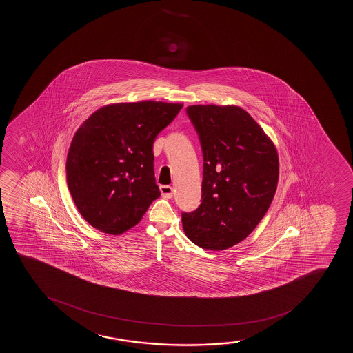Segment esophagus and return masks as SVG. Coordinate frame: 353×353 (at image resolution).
<instances>
[{
    "mask_svg": "<svg viewBox=\"0 0 353 353\" xmlns=\"http://www.w3.org/2000/svg\"><path fill=\"white\" fill-rule=\"evenodd\" d=\"M160 191H161V194L163 198L170 199L173 196V188L170 186L162 185V186H160Z\"/></svg>",
    "mask_w": 353,
    "mask_h": 353,
    "instance_id": "1",
    "label": "esophagus"
}]
</instances>
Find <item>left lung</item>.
Instances as JSON below:
<instances>
[{
	"instance_id": "left-lung-1",
	"label": "left lung",
	"mask_w": 353,
	"mask_h": 353,
	"mask_svg": "<svg viewBox=\"0 0 353 353\" xmlns=\"http://www.w3.org/2000/svg\"><path fill=\"white\" fill-rule=\"evenodd\" d=\"M187 114L203 154V203L183 213L187 238L199 248L221 251L251 234L276 193V145L239 105H193Z\"/></svg>"
}]
</instances>
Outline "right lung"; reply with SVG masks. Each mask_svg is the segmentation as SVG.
Segmentation results:
<instances>
[{
  "label": "right lung",
  "instance_id": "obj_1",
  "mask_svg": "<svg viewBox=\"0 0 353 353\" xmlns=\"http://www.w3.org/2000/svg\"><path fill=\"white\" fill-rule=\"evenodd\" d=\"M162 101L120 102L95 110L74 134L67 185L90 226L120 235L160 196L153 142L183 108Z\"/></svg>",
  "mask_w": 353,
  "mask_h": 353
}]
</instances>
